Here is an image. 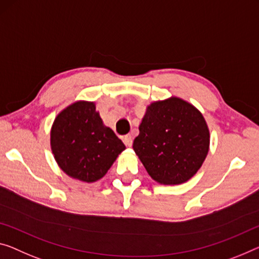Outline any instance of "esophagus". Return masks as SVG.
Masks as SVG:
<instances>
[{
	"instance_id": "obj_1",
	"label": "esophagus",
	"mask_w": 259,
	"mask_h": 259,
	"mask_svg": "<svg viewBox=\"0 0 259 259\" xmlns=\"http://www.w3.org/2000/svg\"><path fill=\"white\" fill-rule=\"evenodd\" d=\"M122 141H124V143L125 145L127 146V147H131L132 146V143H133V138H132V135H125L124 138H122Z\"/></svg>"
}]
</instances>
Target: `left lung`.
I'll return each instance as SVG.
<instances>
[{"mask_svg":"<svg viewBox=\"0 0 259 259\" xmlns=\"http://www.w3.org/2000/svg\"><path fill=\"white\" fill-rule=\"evenodd\" d=\"M139 130L134 152L149 176L161 184L189 181L208 153L209 131L204 117L181 98L152 103Z\"/></svg>","mask_w":259,"mask_h":259,"instance_id":"8db88e82","label":"left lung"}]
</instances>
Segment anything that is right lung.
Here are the masks:
<instances>
[{
  "mask_svg": "<svg viewBox=\"0 0 259 259\" xmlns=\"http://www.w3.org/2000/svg\"><path fill=\"white\" fill-rule=\"evenodd\" d=\"M51 146L60 168L68 176L87 183L104 176L125 149L89 102L74 103L55 118Z\"/></svg>",
  "mask_w": 259,
  "mask_h": 259,
  "instance_id": "1",
  "label": "right lung"
}]
</instances>
